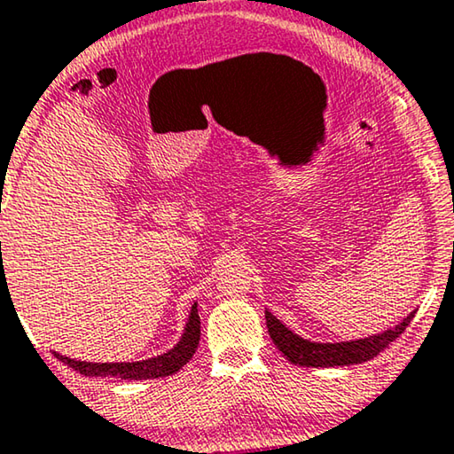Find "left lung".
Instances as JSON below:
<instances>
[{
	"label": "left lung",
	"mask_w": 454,
	"mask_h": 454,
	"mask_svg": "<svg viewBox=\"0 0 454 454\" xmlns=\"http://www.w3.org/2000/svg\"><path fill=\"white\" fill-rule=\"evenodd\" d=\"M416 317V310H411L403 321L395 325L391 329H385L382 333H374L362 340L349 341H310L306 337L298 335L288 325H284L278 317H273L265 309V321L270 337L276 343V348L282 352L292 364L306 368H329V366H352V364H362L372 360L379 356L388 343L403 333L411 318Z\"/></svg>",
	"instance_id": "8db88e82"
}]
</instances>
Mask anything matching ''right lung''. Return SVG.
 <instances>
[{"label": "right lung", "mask_w": 454, "mask_h": 454, "mask_svg": "<svg viewBox=\"0 0 454 454\" xmlns=\"http://www.w3.org/2000/svg\"><path fill=\"white\" fill-rule=\"evenodd\" d=\"M201 335V321L197 315V302L191 306V312L184 323V329L175 346L168 352L160 356L148 357V360L139 362H82L72 360V357L57 354L63 364L69 368L78 370L84 376H114L121 380H148V379H162V376H170L181 370L191 357H193L197 346H200Z\"/></svg>", "instance_id": "right-lung-1"}]
</instances>
